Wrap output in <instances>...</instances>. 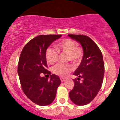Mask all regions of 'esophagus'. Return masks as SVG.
<instances>
[{"label":"esophagus","instance_id":"obj_1","mask_svg":"<svg viewBox=\"0 0 120 120\" xmlns=\"http://www.w3.org/2000/svg\"><path fill=\"white\" fill-rule=\"evenodd\" d=\"M60 79H61V82H64V80H65V78H64V77H61V78H60Z\"/></svg>","mask_w":120,"mask_h":120}]
</instances>
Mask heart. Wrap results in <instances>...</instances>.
Instances as JSON below:
<instances>
[{"label":"heart","instance_id":"obj_1","mask_svg":"<svg viewBox=\"0 0 120 120\" xmlns=\"http://www.w3.org/2000/svg\"><path fill=\"white\" fill-rule=\"evenodd\" d=\"M56 49L49 47L45 52V58L47 61L50 64L55 63L59 58V52L67 54V61L77 63L81 60L83 56V51L81 47L76 45V43L70 39H64L55 45ZM71 64H58L52 68L53 74L61 77L67 76L73 70Z\"/></svg>","mask_w":120,"mask_h":120}]
</instances>
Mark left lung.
<instances>
[{
    "label": "left lung",
    "instance_id": "left-lung-1",
    "mask_svg": "<svg viewBox=\"0 0 120 120\" xmlns=\"http://www.w3.org/2000/svg\"><path fill=\"white\" fill-rule=\"evenodd\" d=\"M71 38L81 44L83 48L82 60L73 75L82 82L73 79L75 86L70 92L71 100L77 105L83 106L94 99L102 85L105 73L103 55L97 44L88 36L68 35Z\"/></svg>",
    "mask_w": 120,
    "mask_h": 120
}]
</instances>
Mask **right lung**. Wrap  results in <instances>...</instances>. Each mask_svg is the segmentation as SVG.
<instances>
[{
  "mask_svg": "<svg viewBox=\"0 0 120 120\" xmlns=\"http://www.w3.org/2000/svg\"><path fill=\"white\" fill-rule=\"evenodd\" d=\"M61 35H41L32 39L24 45L18 64V74L22 90L27 98L40 106L53 102L61 84L57 75L47 70L45 52ZM50 75V79L41 76Z\"/></svg>",
  "mask_w": 120,
  "mask_h": 120,
  "instance_id": "1",
  "label": "right lung"
}]
</instances>
